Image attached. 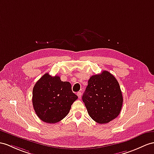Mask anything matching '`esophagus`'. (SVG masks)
I'll return each instance as SVG.
<instances>
[{"label":"esophagus","instance_id":"1","mask_svg":"<svg viewBox=\"0 0 154 154\" xmlns=\"http://www.w3.org/2000/svg\"><path fill=\"white\" fill-rule=\"evenodd\" d=\"M77 95H78V98L80 99L81 97H82V93H81V92H78V93H77Z\"/></svg>","mask_w":154,"mask_h":154}]
</instances>
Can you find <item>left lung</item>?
Returning a JSON list of instances; mask_svg holds the SVG:
<instances>
[{
    "mask_svg": "<svg viewBox=\"0 0 154 154\" xmlns=\"http://www.w3.org/2000/svg\"><path fill=\"white\" fill-rule=\"evenodd\" d=\"M82 100L90 117L103 124L113 120L120 113L123 96L116 78L104 70L90 77Z\"/></svg>",
    "mask_w": 154,
    "mask_h": 154,
    "instance_id": "8db88e82",
    "label": "left lung"
}]
</instances>
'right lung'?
<instances>
[{"label":"right lung","instance_id":"add662e5","mask_svg":"<svg viewBox=\"0 0 154 154\" xmlns=\"http://www.w3.org/2000/svg\"><path fill=\"white\" fill-rule=\"evenodd\" d=\"M77 99L69 82L48 73L37 81L32 89L34 110L41 120L48 123H57L65 118Z\"/></svg>","mask_w":154,"mask_h":154}]
</instances>
